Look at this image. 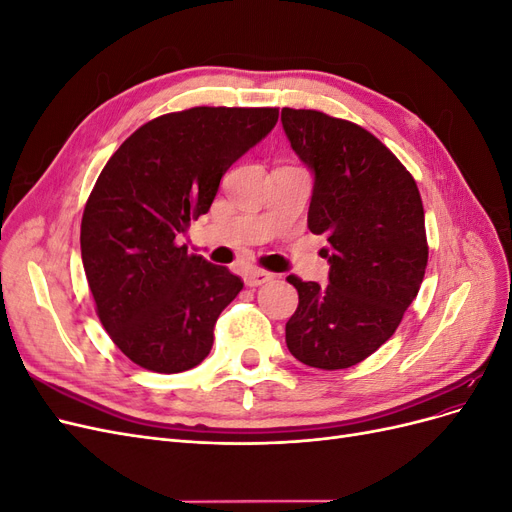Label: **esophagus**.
Returning <instances> with one entry per match:
<instances>
[{
	"label": "esophagus",
	"mask_w": 512,
	"mask_h": 512,
	"mask_svg": "<svg viewBox=\"0 0 512 512\" xmlns=\"http://www.w3.org/2000/svg\"><path fill=\"white\" fill-rule=\"evenodd\" d=\"M269 280H273V273H269L265 269H250L245 273V284L247 286H262V284H267Z\"/></svg>",
	"instance_id": "34e87169"
}]
</instances>
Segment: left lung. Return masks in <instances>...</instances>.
<instances>
[{
	"mask_svg": "<svg viewBox=\"0 0 512 512\" xmlns=\"http://www.w3.org/2000/svg\"><path fill=\"white\" fill-rule=\"evenodd\" d=\"M282 123L316 175L307 228L331 243L329 286L286 277L299 292L286 344L309 367L346 369L397 331L423 284V200L410 170L356 123L312 108H282Z\"/></svg>",
	"mask_w": 512,
	"mask_h": 512,
	"instance_id": "1",
	"label": "left lung"
}]
</instances>
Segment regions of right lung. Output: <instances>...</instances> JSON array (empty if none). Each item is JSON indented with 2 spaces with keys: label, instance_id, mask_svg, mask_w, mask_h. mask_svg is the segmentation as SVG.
<instances>
[{
  "label": "right lung",
  "instance_id": "obj_1",
  "mask_svg": "<svg viewBox=\"0 0 512 512\" xmlns=\"http://www.w3.org/2000/svg\"><path fill=\"white\" fill-rule=\"evenodd\" d=\"M280 108L194 106L147 121L106 162L81 222L96 314L128 359L156 374L203 363L239 275L177 237L205 215L220 179L265 138Z\"/></svg>",
  "mask_w": 512,
  "mask_h": 512
}]
</instances>
